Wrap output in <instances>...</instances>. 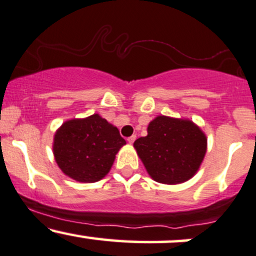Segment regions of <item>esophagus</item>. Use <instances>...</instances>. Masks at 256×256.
I'll return each mask as SVG.
<instances>
[{
    "label": "esophagus",
    "instance_id": "1",
    "mask_svg": "<svg viewBox=\"0 0 256 256\" xmlns=\"http://www.w3.org/2000/svg\"><path fill=\"white\" fill-rule=\"evenodd\" d=\"M136 138H137L136 134H134V136H131V137L128 138V143H130V144H132L134 140H136Z\"/></svg>",
    "mask_w": 256,
    "mask_h": 256
}]
</instances>
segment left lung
<instances>
[{
    "label": "left lung",
    "mask_w": 256,
    "mask_h": 256,
    "mask_svg": "<svg viewBox=\"0 0 256 256\" xmlns=\"http://www.w3.org/2000/svg\"><path fill=\"white\" fill-rule=\"evenodd\" d=\"M148 134L134 146L148 174L156 182L178 184L196 174L208 150V137L190 119L158 116Z\"/></svg>",
    "instance_id": "left-lung-1"
}]
</instances>
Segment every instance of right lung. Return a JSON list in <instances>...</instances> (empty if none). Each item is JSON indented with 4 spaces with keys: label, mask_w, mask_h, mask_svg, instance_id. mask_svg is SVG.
<instances>
[{
    "label": "right lung",
    "mask_w": 256,
    "mask_h": 256,
    "mask_svg": "<svg viewBox=\"0 0 256 256\" xmlns=\"http://www.w3.org/2000/svg\"><path fill=\"white\" fill-rule=\"evenodd\" d=\"M126 142L116 126L98 113L66 120L54 137V156L66 176L78 182H96L112 168Z\"/></svg>",
    "instance_id": "obj_1"
}]
</instances>
